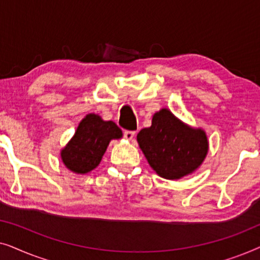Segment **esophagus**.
<instances>
[{"instance_id": "34e87169", "label": "esophagus", "mask_w": 260, "mask_h": 260, "mask_svg": "<svg viewBox=\"0 0 260 260\" xmlns=\"http://www.w3.org/2000/svg\"><path fill=\"white\" fill-rule=\"evenodd\" d=\"M124 137L126 138V140H133L135 137V131H130V130H124Z\"/></svg>"}]
</instances>
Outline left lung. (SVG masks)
<instances>
[{"mask_svg":"<svg viewBox=\"0 0 260 260\" xmlns=\"http://www.w3.org/2000/svg\"><path fill=\"white\" fill-rule=\"evenodd\" d=\"M137 141L151 168L169 180L193 173L208 150L204 131L184 125L167 109L155 113L151 126L142 129Z\"/></svg>","mask_w":260,"mask_h":260,"instance_id":"obj_1","label":"left lung"}]
</instances>
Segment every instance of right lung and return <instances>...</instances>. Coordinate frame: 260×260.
<instances>
[{
	"label": "right lung",
	"instance_id": "1",
	"mask_svg": "<svg viewBox=\"0 0 260 260\" xmlns=\"http://www.w3.org/2000/svg\"><path fill=\"white\" fill-rule=\"evenodd\" d=\"M120 137L122 130L117 124L105 122L97 115H87L62 149V162L74 173L86 174L101 163L110 141Z\"/></svg>",
	"mask_w": 260,
	"mask_h": 260
}]
</instances>
